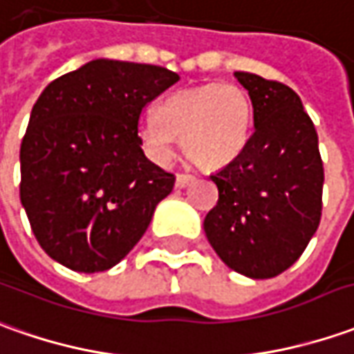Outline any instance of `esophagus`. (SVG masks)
I'll use <instances>...</instances> for the list:
<instances>
[{"label": "esophagus", "instance_id": "esophagus-1", "mask_svg": "<svg viewBox=\"0 0 354 354\" xmlns=\"http://www.w3.org/2000/svg\"><path fill=\"white\" fill-rule=\"evenodd\" d=\"M196 180V176L192 174H176V187H186Z\"/></svg>", "mask_w": 354, "mask_h": 354}]
</instances>
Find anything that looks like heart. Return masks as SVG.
Listing matches in <instances>:
<instances>
[{
  "instance_id": "b5f03b06",
  "label": "heart",
  "mask_w": 354,
  "mask_h": 354,
  "mask_svg": "<svg viewBox=\"0 0 354 354\" xmlns=\"http://www.w3.org/2000/svg\"><path fill=\"white\" fill-rule=\"evenodd\" d=\"M157 120L139 126V141L155 160H167L172 141L197 167H227L242 153L252 127V104L246 91L234 83L180 88L158 102Z\"/></svg>"
}]
</instances>
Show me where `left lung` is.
Instances as JSON below:
<instances>
[{"label":"left lung","instance_id":"obj_1","mask_svg":"<svg viewBox=\"0 0 354 354\" xmlns=\"http://www.w3.org/2000/svg\"><path fill=\"white\" fill-rule=\"evenodd\" d=\"M254 108V133L215 172L218 201L203 228L228 268L269 279L297 261L318 230L324 165L318 133L290 86L236 71Z\"/></svg>","mask_w":354,"mask_h":354}]
</instances>
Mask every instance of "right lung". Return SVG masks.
Segmentation results:
<instances>
[{"label":"right lung","instance_id":"right-lung-1","mask_svg":"<svg viewBox=\"0 0 354 354\" xmlns=\"http://www.w3.org/2000/svg\"><path fill=\"white\" fill-rule=\"evenodd\" d=\"M178 81L167 67L100 57L38 96L21 143V203L57 263L106 271L145 234L176 178L145 157L139 118Z\"/></svg>","mask_w":354,"mask_h":354}]
</instances>
